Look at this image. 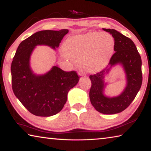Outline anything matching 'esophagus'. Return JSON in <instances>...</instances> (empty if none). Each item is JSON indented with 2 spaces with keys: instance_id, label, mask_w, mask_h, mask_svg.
<instances>
[{
  "instance_id": "esophagus-1",
  "label": "esophagus",
  "mask_w": 151,
  "mask_h": 151,
  "mask_svg": "<svg viewBox=\"0 0 151 151\" xmlns=\"http://www.w3.org/2000/svg\"><path fill=\"white\" fill-rule=\"evenodd\" d=\"M78 75L80 76H83L85 75V74H84L83 72H79V73H78Z\"/></svg>"
}]
</instances>
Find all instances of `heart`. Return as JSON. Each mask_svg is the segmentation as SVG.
<instances>
[{
  "instance_id": "b5f03b06",
  "label": "heart",
  "mask_w": 151,
  "mask_h": 151,
  "mask_svg": "<svg viewBox=\"0 0 151 151\" xmlns=\"http://www.w3.org/2000/svg\"><path fill=\"white\" fill-rule=\"evenodd\" d=\"M114 42L106 33L91 32L68 37L61 55L65 59H79L78 65L88 73H98L106 67L114 51Z\"/></svg>"
}]
</instances>
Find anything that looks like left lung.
<instances>
[{
    "label": "left lung",
    "mask_w": 151,
    "mask_h": 151,
    "mask_svg": "<svg viewBox=\"0 0 151 151\" xmlns=\"http://www.w3.org/2000/svg\"><path fill=\"white\" fill-rule=\"evenodd\" d=\"M104 30L112 35L114 40V50L108 66L96 75L90 76L92 86L89 97L94 109L101 113L114 114L119 113L130 105L141 87L142 60L133 41L114 29ZM121 65L124 71L126 86L117 96L110 97L105 94L108 85L104 81L105 76L111 68Z\"/></svg>",
    "instance_id": "obj_1"
}]
</instances>
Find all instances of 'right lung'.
<instances>
[{
  "instance_id": "1",
  "label": "right lung",
  "mask_w": 151,
  "mask_h": 151,
  "mask_svg": "<svg viewBox=\"0 0 151 151\" xmlns=\"http://www.w3.org/2000/svg\"><path fill=\"white\" fill-rule=\"evenodd\" d=\"M68 29L41 30L20 42L11 64L12 86L14 95L32 114L50 116L63 109L68 93L78 83L75 71L65 72L53 66L42 75L30 66V57L37 46L44 45L56 50Z\"/></svg>"
}]
</instances>
